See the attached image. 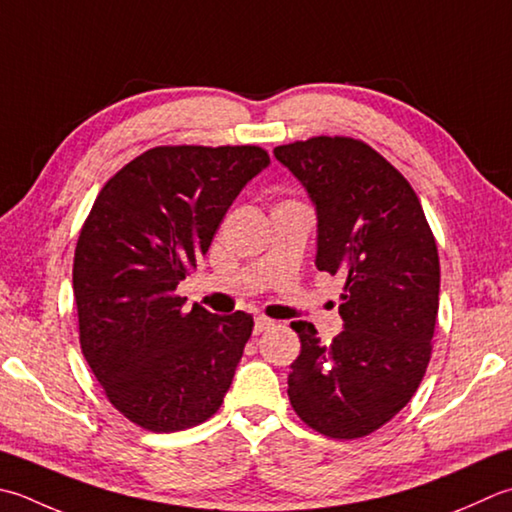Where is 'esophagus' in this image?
<instances>
[{
  "instance_id": "obj_1",
  "label": "esophagus",
  "mask_w": 512,
  "mask_h": 512,
  "mask_svg": "<svg viewBox=\"0 0 512 512\" xmlns=\"http://www.w3.org/2000/svg\"><path fill=\"white\" fill-rule=\"evenodd\" d=\"M273 326H275L273 319H268V317H257V319H255V326H253V333H255V335H259V333H264V330L273 328Z\"/></svg>"
}]
</instances>
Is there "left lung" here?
I'll return each mask as SVG.
<instances>
[{
  "label": "left lung",
  "instance_id": "obj_1",
  "mask_svg": "<svg viewBox=\"0 0 512 512\" xmlns=\"http://www.w3.org/2000/svg\"><path fill=\"white\" fill-rule=\"evenodd\" d=\"M275 157L317 210L319 270L344 275V330L328 346L293 322L302 350L290 364V406L333 439L375 433L422 384L439 308V255L413 186L353 137H310Z\"/></svg>",
  "mask_w": 512,
  "mask_h": 512
}]
</instances>
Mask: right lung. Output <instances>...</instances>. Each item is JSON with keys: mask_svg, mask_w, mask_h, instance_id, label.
I'll list each match as a JSON object with an SVG mask.
<instances>
[{"mask_svg": "<svg viewBox=\"0 0 512 512\" xmlns=\"http://www.w3.org/2000/svg\"><path fill=\"white\" fill-rule=\"evenodd\" d=\"M270 164L259 146H155L99 190L77 239L79 344L108 402L153 433L213 417L253 333L244 310H184L230 204Z\"/></svg>", "mask_w": 512, "mask_h": 512, "instance_id": "add662e5", "label": "right lung"}]
</instances>
